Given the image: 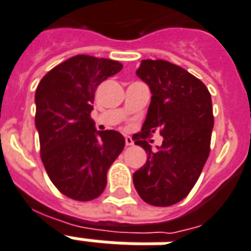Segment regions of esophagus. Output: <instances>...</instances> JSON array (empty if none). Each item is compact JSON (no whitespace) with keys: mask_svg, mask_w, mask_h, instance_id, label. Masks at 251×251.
<instances>
[{"mask_svg":"<svg viewBox=\"0 0 251 251\" xmlns=\"http://www.w3.org/2000/svg\"><path fill=\"white\" fill-rule=\"evenodd\" d=\"M125 143H126V146H133L134 145V141L131 137H129V135H126L125 137Z\"/></svg>","mask_w":251,"mask_h":251,"instance_id":"1","label":"esophagus"}]
</instances>
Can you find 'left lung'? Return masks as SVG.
Returning a JSON list of instances; mask_svg holds the SVG:
<instances>
[{
    "instance_id": "obj_1",
    "label": "left lung",
    "mask_w": 251,
    "mask_h": 251,
    "mask_svg": "<svg viewBox=\"0 0 251 251\" xmlns=\"http://www.w3.org/2000/svg\"><path fill=\"white\" fill-rule=\"evenodd\" d=\"M137 76L152 96L142 130L133 137L149 155L134 172V187L150 205H174L194 188L209 155L215 124L210 93L201 80L167 60H142ZM155 129L164 142L152 151L150 135Z\"/></svg>"
}]
</instances>
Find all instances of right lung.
I'll list each match as a JSON object with an SVG mask.
<instances>
[{
	"label": "right lung",
	"mask_w": 251,
	"mask_h": 251,
	"mask_svg": "<svg viewBox=\"0 0 251 251\" xmlns=\"http://www.w3.org/2000/svg\"><path fill=\"white\" fill-rule=\"evenodd\" d=\"M121 63L76 55L43 76L35 92V126L47 175L77 201L99 198L106 174L125 147L116 130L97 131L91 118L97 87L118 74Z\"/></svg>",
	"instance_id": "obj_1"
}]
</instances>
